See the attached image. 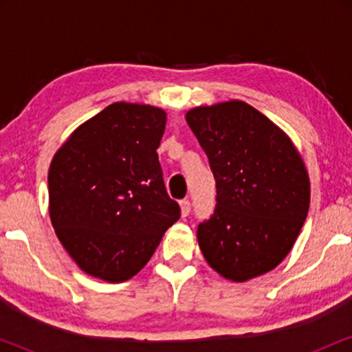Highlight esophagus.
Instances as JSON below:
<instances>
[{
    "mask_svg": "<svg viewBox=\"0 0 352 352\" xmlns=\"http://www.w3.org/2000/svg\"><path fill=\"white\" fill-rule=\"evenodd\" d=\"M179 206H181V216H182V218L189 216V213H190V201L189 200H181L179 201Z\"/></svg>",
    "mask_w": 352,
    "mask_h": 352,
    "instance_id": "obj_1",
    "label": "esophagus"
}]
</instances>
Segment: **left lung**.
Masks as SVG:
<instances>
[{"mask_svg": "<svg viewBox=\"0 0 352 352\" xmlns=\"http://www.w3.org/2000/svg\"><path fill=\"white\" fill-rule=\"evenodd\" d=\"M186 122L216 181L214 213L197 229L201 254L232 282L272 271L290 253L309 210V175L300 152L243 100L194 107Z\"/></svg>", "mask_w": 352, "mask_h": 352, "instance_id": "left-lung-1", "label": "left lung"}]
</instances>
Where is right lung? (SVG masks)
I'll return each mask as SVG.
<instances>
[{
  "mask_svg": "<svg viewBox=\"0 0 352 352\" xmlns=\"http://www.w3.org/2000/svg\"><path fill=\"white\" fill-rule=\"evenodd\" d=\"M165 124L160 107L113 102L81 123L52 157L51 224L88 276L110 283L134 277L179 219L157 155Z\"/></svg>",
  "mask_w": 352,
  "mask_h": 352,
  "instance_id": "obj_1",
  "label": "right lung"
}]
</instances>
